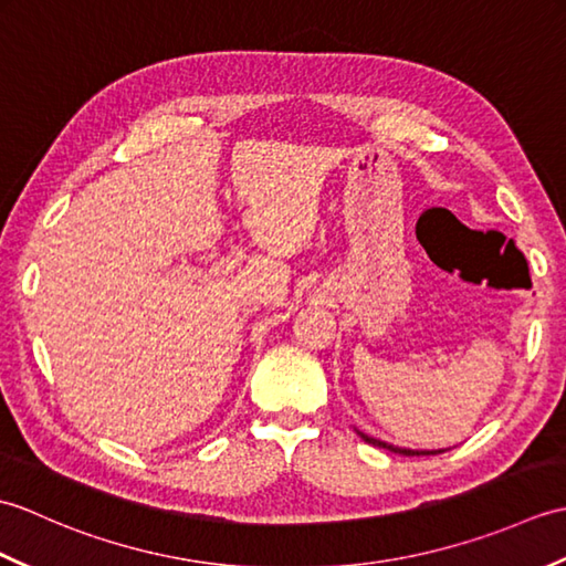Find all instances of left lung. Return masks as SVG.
Returning a JSON list of instances; mask_svg holds the SVG:
<instances>
[{"instance_id": "8db88e82", "label": "left lung", "mask_w": 566, "mask_h": 566, "mask_svg": "<svg viewBox=\"0 0 566 566\" xmlns=\"http://www.w3.org/2000/svg\"><path fill=\"white\" fill-rule=\"evenodd\" d=\"M357 432H359V430H357ZM359 438H363V440L369 442V444H375V448H384V450H391V452H396V454H406V457H416V454H440V452H444V450H406V448H394V444L384 442V440H377V438H369V436H365V432H359Z\"/></svg>"}]
</instances>
